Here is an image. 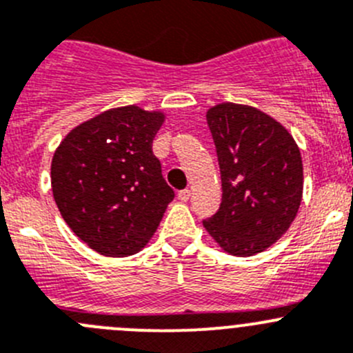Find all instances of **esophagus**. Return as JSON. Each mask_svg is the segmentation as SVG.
I'll return each instance as SVG.
<instances>
[{
    "instance_id": "esophagus-1",
    "label": "esophagus",
    "mask_w": 353,
    "mask_h": 353,
    "mask_svg": "<svg viewBox=\"0 0 353 353\" xmlns=\"http://www.w3.org/2000/svg\"><path fill=\"white\" fill-rule=\"evenodd\" d=\"M176 197H179V201H182V203H187V201L190 199V190H180V192L176 194Z\"/></svg>"
}]
</instances>
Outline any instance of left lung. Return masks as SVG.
<instances>
[{
  "mask_svg": "<svg viewBox=\"0 0 353 353\" xmlns=\"http://www.w3.org/2000/svg\"><path fill=\"white\" fill-rule=\"evenodd\" d=\"M208 126L221 173L220 210L204 229L223 251L253 256L279 241L303 197V163L293 135L260 109L223 102Z\"/></svg>",
  "mask_w": 353,
  "mask_h": 353,
  "instance_id": "obj_1",
  "label": "left lung"
}]
</instances>
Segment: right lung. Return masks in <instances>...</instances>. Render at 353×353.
Here are the masks:
<instances>
[{
	"label": "right lung",
	"instance_id": "1",
	"mask_svg": "<svg viewBox=\"0 0 353 353\" xmlns=\"http://www.w3.org/2000/svg\"><path fill=\"white\" fill-rule=\"evenodd\" d=\"M163 110L114 107L70 130L52 159V192L79 239L103 256L147 246L174 192L164 182L152 140Z\"/></svg>",
	"mask_w": 353,
	"mask_h": 353
}]
</instances>
